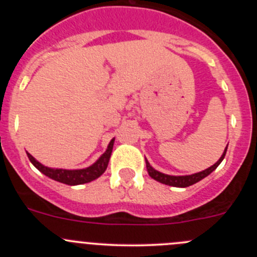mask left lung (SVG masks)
I'll use <instances>...</instances> for the list:
<instances>
[{"mask_svg": "<svg viewBox=\"0 0 257 257\" xmlns=\"http://www.w3.org/2000/svg\"><path fill=\"white\" fill-rule=\"evenodd\" d=\"M226 150H227V147L225 148L224 153H222L221 158H220L219 160H217L216 163H215L212 167L208 168V169L203 170V172L200 173H196V174H193V175H184V177H173V175H167V174H163V173L158 172V170L153 169L152 167H150V164L148 163V160L145 159V163H147V170H148V174L150 175L154 180L159 181V183H163L165 184V185H170V186H177V188H186V186H190L193 185V184L198 183V181H200L201 179H204L205 177H208L210 173L214 172L215 169H216L217 167H219L220 163L222 162V159L225 158V154H226Z\"/></svg>", "mask_w": 257, "mask_h": 257, "instance_id": "1", "label": "left lung"}]
</instances>
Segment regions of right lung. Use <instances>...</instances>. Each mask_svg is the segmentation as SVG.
I'll return each mask as SVG.
<instances>
[{
	"label": "right lung",
	"instance_id": "obj_1",
	"mask_svg": "<svg viewBox=\"0 0 257 257\" xmlns=\"http://www.w3.org/2000/svg\"><path fill=\"white\" fill-rule=\"evenodd\" d=\"M113 144L114 139L110 141L109 145H108V149L105 150L104 154L89 168H85V169H79V170H66V169H51V168L45 167V165L41 164L40 162L35 159L30 153H27L28 159L31 160L33 165L40 170L41 173H43L45 175H47L48 178L53 179V180L59 181V183L67 184V185H79V184H85L89 183V181L94 180V179L99 178L103 173L105 172L108 167V163H109L110 154H112L113 150Z\"/></svg>",
	"mask_w": 257,
	"mask_h": 257
}]
</instances>
